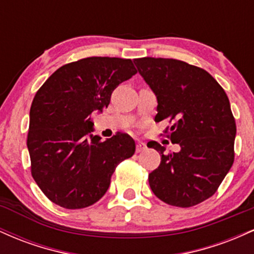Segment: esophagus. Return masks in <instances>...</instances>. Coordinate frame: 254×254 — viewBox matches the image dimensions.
I'll list each match as a JSON object with an SVG mask.
<instances>
[{"label":"esophagus","mask_w":254,"mask_h":254,"mask_svg":"<svg viewBox=\"0 0 254 254\" xmlns=\"http://www.w3.org/2000/svg\"><path fill=\"white\" fill-rule=\"evenodd\" d=\"M147 149V145L143 142H137L136 143V153H141V151H143Z\"/></svg>","instance_id":"esophagus-1"}]
</instances>
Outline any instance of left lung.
Wrapping results in <instances>:
<instances>
[{"instance_id": "8db88e82", "label": "left lung", "mask_w": 254, "mask_h": 254, "mask_svg": "<svg viewBox=\"0 0 254 254\" xmlns=\"http://www.w3.org/2000/svg\"><path fill=\"white\" fill-rule=\"evenodd\" d=\"M155 93V122L170 119L167 135L180 145L178 153L147 145L161 154L160 166L149 173V185L162 202L190 208L217 191L234 162L235 119L222 87L202 68L173 58L143 57L133 61ZM168 127L166 129L167 132Z\"/></svg>"}]
</instances>
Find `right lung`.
I'll return each instance as SVG.
<instances>
[{
  "label": "right lung",
  "instance_id": "right-lung-1",
  "mask_svg": "<svg viewBox=\"0 0 254 254\" xmlns=\"http://www.w3.org/2000/svg\"><path fill=\"white\" fill-rule=\"evenodd\" d=\"M137 72L132 61L87 57L64 64L34 95L27 148L31 173L52 203L82 209L106 193L116 167L135 153L127 133L106 141L90 135L92 113L109 106L111 94Z\"/></svg>",
  "mask_w": 254,
  "mask_h": 254
}]
</instances>
